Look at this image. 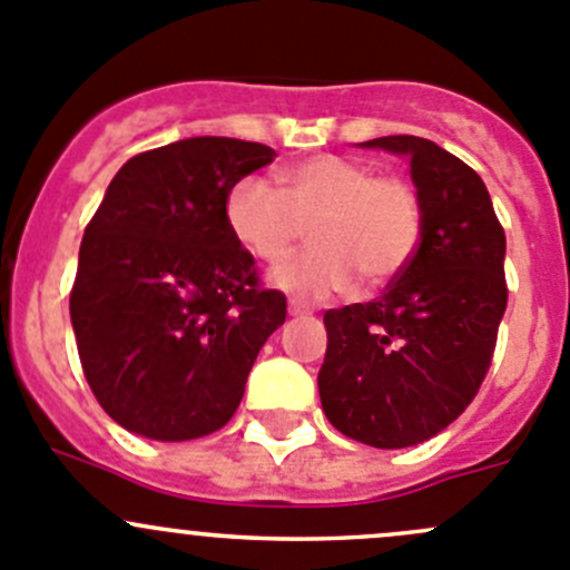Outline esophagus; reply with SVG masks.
Wrapping results in <instances>:
<instances>
[{
	"instance_id": "34e87169",
	"label": "esophagus",
	"mask_w": 570,
	"mask_h": 570,
	"mask_svg": "<svg viewBox=\"0 0 570 570\" xmlns=\"http://www.w3.org/2000/svg\"><path fill=\"white\" fill-rule=\"evenodd\" d=\"M289 314H292V317H306V314H312V308H308L306 303L289 301Z\"/></svg>"
}]
</instances>
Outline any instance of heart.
<instances>
[{
	"label": "heart",
	"mask_w": 570,
	"mask_h": 570,
	"mask_svg": "<svg viewBox=\"0 0 570 570\" xmlns=\"http://www.w3.org/2000/svg\"><path fill=\"white\" fill-rule=\"evenodd\" d=\"M281 191L258 175L225 195V225L256 262L283 264L313 225L315 250L273 275L303 301H323L364 286H384L412 262L423 236V200L412 180L375 175L342 156H312L281 169Z\"/></svg>",
	"instance_id": "1"
}]
</instances>
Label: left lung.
Masks as SVG:
<instances>
[{
  "mask_svg": "<svg viewBox=\"0 0 570 570\" xmlns=\"http://www.w3.org/2000/svg\"><path fill=\"white\" fill-rule=\"evenodd\" d=\"M364 147L409 158L423 236L379 301L325 312L317 386L336 432L406 449L454 423L488 375L507 308V239L484 180L449 150L417 136Z\"/></svg>",
  "mask_w": 570,
  "mask_h": 570,
  "instance_id": "1",
  "label": "left lung"
}]
</instances>
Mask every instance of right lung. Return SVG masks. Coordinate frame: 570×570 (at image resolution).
I'll list each match as a JSON object with an SVG mask.
<instances>
[{
	"mask_svg": "<svg viewBox=\"0 0 570 570\" xmlns=\"http://www.w3.org/2000/svg\"><path fill=\"white\" fill-rule=\"evenodd\" d=\"M258 141L197 136L132 156L86 225L69 295L82 373L127 432L180 443L234 417L286 320L225 225V195L267 167Z\"/></svg>",
	"mask_w": 570,
	"mask_h": 570,
	"instance_id": "add662e5",
	"label": "right lung"
}]
</instances>
